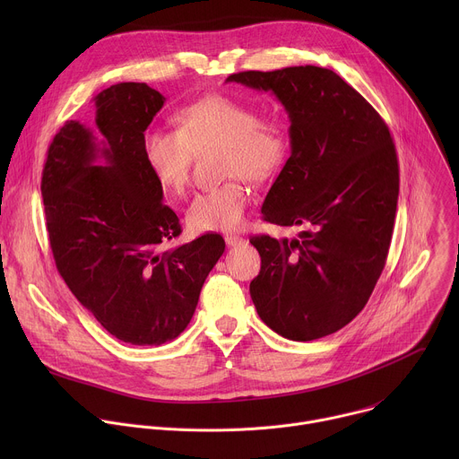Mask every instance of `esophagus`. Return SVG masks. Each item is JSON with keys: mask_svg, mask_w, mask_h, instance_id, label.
<instances>
[{"mask_svg": "<svg viewBox=\"0 0 459 459\" xmlns=\"http://www.w3.org/2000/svg\"><path fill=\"white\" fill-rule=\"evenodd\" d=\"M225 243H227L229 247H236V245L243 243V238H239V236H236V234H227V236H225Z\"/></svg>", "mask_w": 459, "mask_h": 459, "instance_id": "1", "label": "esophagus"}]
</instances>
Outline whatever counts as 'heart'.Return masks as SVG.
<instances>
[{
    "instance_id": "heart-1",
    "label": "heart",
    "mask_w": 459,
    "mask_h": 459,
    "mask_svg": "<svg viewBox=\"0 0 459 459\" xmlns=\"http://www.w3.org/2000/svg\"><path fill=\"white\" fill-rule=\"evenodd\" d=\"M178 133L149 128L143 134V156L160 185L183 194L190 183L194 152L218 149L223 178H232L195 195L186 221L198 230H232L248 204V192L238 178L259 185L273 179L285 165L289 138L276 119H259V112L225 96H207L176 114Z\"/></svg>"
}]
</instances>
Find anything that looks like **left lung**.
<instances>
[{
	"label": "left lung",
	"mask_w": 459,
	"mask_h": 459,
	"mask_svg": "<svg viewBox=\"0 0 459 459\" xmlns=\"http://www.w3.org/2000/svg\"><path fill=\"white\" fill-rule=\"evenodd\" d=\"M227 82L273 92L285 107L290 158L261 214L303 229L294 239L250 238L261 255L250 298L287 340L329 336L363 310L385 267L400 194L394 142L374 107L334 71L305 65Z\"/></svg>",
	"instance_id": "8db88e82"
}]
</instances>
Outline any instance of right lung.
Masks as SVG:
<instances>
[{"label": "right lung", "instance_id": "1", "mask_svg": "<svg viewBox=\"0 0 459 459\" xmlns=\"http://www.w3.org/2000/svg\"><path fill=\"white\" fill-rule=\"evenodd\" d=\"M94 103V126L67 121L47 152L41 195L52 255L105 331L130 345H161L186 329L225 241L211 232L161 250L181 225L163 205L142 143L165 98L128 82Z\"/></svg>", "mask_w": 459, "mask_h": 459}]
</instances>
